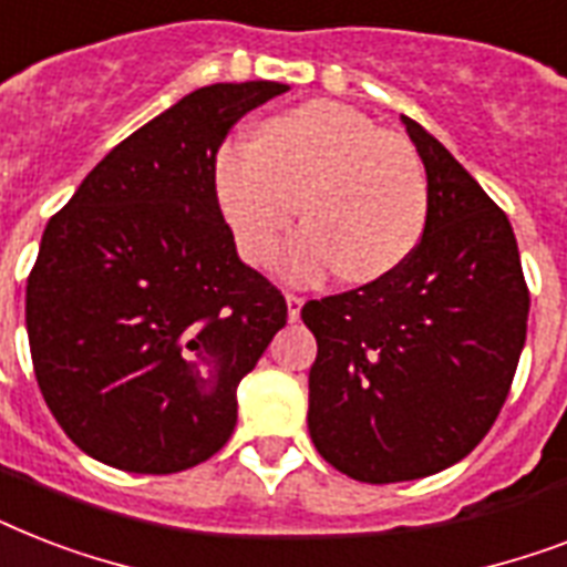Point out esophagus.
<instances>
[{
    "label": "esophagus",
    "instance_id": "obj_1",
    "mask_svg": "<svg viewBox=\"0 0 567 567\" xmlns=\"http://www.w3.org/2000/svg\"><path fill=\"white\" fill-rule=\"evenodd\" d=\"M285 302H288V318L291 320H297L300 318V311H302V297H297V293H288V297H285Z\"/></svg>",
    "mask_w": 567,
    "mask_h": 567
}]
</instances>
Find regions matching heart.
<instances>
[{"label": "heart", "instance_id": "heart-1", "mask_svg": "<svg viewBox=\"0 0 567 567\" xmlns=\"http://www.w3.org/2000/svg\"><path fill=\"white\" fill-rule=\"evenodd\" d=\"M214 190L256 267L274 261L300 203L309 226L282 252V270L300 282L332 267L353 285L382 279L412 256L430 212L414 146L338 102L279 114L258 144L229 141L214 162Z\"/></svg>", "mask_w": 567, "mask_h": 567}]
</instances>
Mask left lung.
<instances>
[{"mask_svg": "<svg viewBox=\"0 0 567 567\" xmlns=\"http://www.w3.org/2000/svg\"><path fill=\"white\" fill-rule=\"evenodd\" d=\"M403 123L430 188L417 247L382 279L302 306L318 338L311 441L373 485L439 474L485 439L529 315L509 217L421 123Z\"/></svg>", "mask_w": 567, "mask_h": 567, "instance_id": "obj_1", "label": "left lung"}]
</instances>
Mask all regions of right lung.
<instances>
[{"label":"right lung","mask_w":567,"mask_h":567,"mask_svg":"<svg viewBox=\"0 0 567 567\" xmlns=\"http://www.w3.org/2000/svg\"><path fill=\"white\" fill-rule=\"evenodd\" d=\"M288 84H208L93 167L47 223L25 288L40 394L75 447L128 474L212 458L238 382L288 320L238 258L214 162L247 111Z\"/></svg>","instance_id":"1"}]
</instances>
